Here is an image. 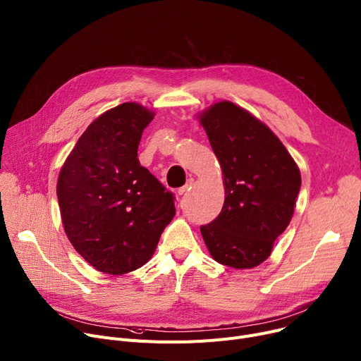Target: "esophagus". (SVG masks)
I'll return each instance as SVG.
<instances>
[{"label":"esophagus","mask_w":361,"mask_h":361,"mask_svg":"<svg viewBox=\"0 0 361 361\" xmlns=\"http://www.w3.org/2000/svg\"><path fill=\"white\" fill-rule=\"evenodd\" d=\"M193 185H195V180H193V178H190V180L185 183V185H183L181 188H178V195H180V196H181V195H184L185 191H187V190H190V188L193 187Z\"/></svg>","instance_id":"34e87169"}]
</instances>
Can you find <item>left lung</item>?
<instances>
[{
    "mask_svg": "<svg viewBox=\"0 0 361 361\" xmlns=\"http://www.w3.org/2000/svg\"><path fill=\"white\" fill-rule=\"evenodd\" d=\"M224 171L225 203L200 226L212 257L233 269H251L271 254L295 212L300 171L280 139L231 102L200 114Z\"/></svg>",
    "mask_w": 361,
    "mask_h": 361,
    "instance_id": "1",
    "label": "left lung"
}]
</instances>
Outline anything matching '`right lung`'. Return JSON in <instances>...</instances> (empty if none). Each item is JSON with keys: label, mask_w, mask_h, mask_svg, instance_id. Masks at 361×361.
Masks as SVG:
<instances>
[{"label": "right lung", "mask_w": 361, "mask_h": 361, "mask_svg": "<svg viewBox=\"0 0 361 361\" xmlns=\"http://www.w3.org/2000/svg\"><path fill=\"white\" fill-rule=\"evenodd\" d=\"M154 114L120 104L87 128L66 158L56 185L69 241L94 269L125 274L148 262L176 214L174 193L137 159Z\"/></svg>", "instance_id": "add662e5"}]
</instances>
